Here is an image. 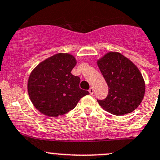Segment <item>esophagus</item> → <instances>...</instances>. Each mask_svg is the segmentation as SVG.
Listing matches in <instances>:
<instances>
[{
    "instance_id": "34e87169",
    "label": "esophagus",
    "mask_w": 160,
    "mask_h": 160,
    "mask_svg": "<svg viewBox=\"0 0 160 160\" xmlns=\"http://www.w3.org/2000/svg\"><path fill=\"white\" fill-rule=\"evenodd\" d=\"M88 92H89V93L91 94V95H92V94L94 93V88H92V87H91V88H90L89 89H88Z\"/></svg>"
}]
</instances>
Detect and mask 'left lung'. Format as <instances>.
I'll use <instances>...</instances> for the list:
<instances>
[{
  "label": "left lung",
  "mask_w": 160,
  "mask_h": 160,
  "mask_svg": "<svg viewBox=\"0 0 160 160\" xmlns=\"http://www.w3.org/2000/svg\"><path fill=\"white\" fill-rule=\"evenodd\" d=\"M97 63L109 88L105 99L97 100L98 104L116 116L134 111L145 94V82L137 67L118 52H108Z\"/></svg>",
  "instance_id": "8db88e82"
}]
</instances>
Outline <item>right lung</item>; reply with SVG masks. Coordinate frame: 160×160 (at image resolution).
<instances>
[{"label": "right lung", "instance_id": "obj_1", "mask_svg": "<svg viewBox=\"0 0 160 160\" xmlns=\"http://www.w3.org/2000/svg\"><path fill=\"white\" fill-rule=\"evenodd\" d=\"M76 60L59 53L41 62L31 72L28 91L33 105L42 114L58 117L73 109L89 92L79 88L80 78L71 73Z\"/></svg>", "mask_w": 160, "mask_h": 160}]
</instances>
